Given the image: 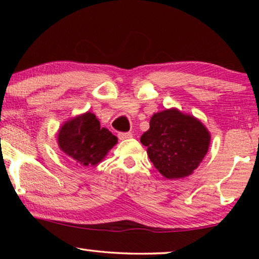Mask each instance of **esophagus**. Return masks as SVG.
Listing matches in <instances>:
<instances>
[{
	"label": "esophagus",
	"instance_id": "obj_1",
	"mask_svg": "<svg viewBox=\"0 0 259 259\" xmlns=\"http://www.w3.org/2000/svg\"><path fill=\"white\" fill-rule=\"evenodd\" d=\"M119 138L121 139V140H124V139H129V138H131L133 137V134L131 133H119Z\"/></svg>",
	"mask_w": 259,
	"mask_h": 259
}]
</instances>
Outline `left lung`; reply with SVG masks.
<instances>
[{
  "instance_id": "8db88e82",
  "label": "left lung",
  "mask_w": 259,
  "mask_h": 259,
  "mask_svg": "<svg viewBox=\"0 0 259 259\" xmlns=\"http://www.w3.org/2000/svg\"><path fill=\"white\" fill-rule=\"evenodd\" d=\"M140 142L162 176L178 179L198 168L208 152L210 135L195 117L172 108L151 117L150 129Z\"/></svg>"
}]
</instances>
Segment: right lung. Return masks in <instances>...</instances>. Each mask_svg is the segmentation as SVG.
<instances>
[{"mask_svg": "<svg viewBox=\"0 0 259 259\" xmlns=\"http://www.w3.org/2000/svg\"><path fill=\"white\" fill-rule=\"evenodd\" d=\"M116 143L115 136L102 128L90 112L67 121L58 134L60 150L78 165L97 164Z\"/></svg>", "mask_w": 259, "mask_h": 259, "instance_id": "1", "label": "right lung"}]
</instances>
